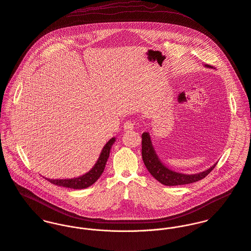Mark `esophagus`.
<instances>
[{
  "label": "esophagus",
  "mask_w": 251,
  "mask_h": 251,
  "mask_svg": "<svg viewBox=\"0 0 251 251\" xmlns=\"http://www.w3.org/2000/svg\"><path fill=\"white\" fill-rule=\"evenodd\" d=\"M124 130L126 131V132H128V131H132L133 129H134V123L132 122V121H126L125 123H124Z\"/></svg>",
  "instance_id": "34e87169"
}]
</instances>
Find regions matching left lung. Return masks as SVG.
Instances as JSON below:
<instances>
[{
    "instance_id": "left-lung-1",
    "label": "left lung",
    "mask_w": 251,
    "mask_h": 251,
    "mask_svg": "<svg viewBox=\"0 0 251 251\" xmlns=\"http://www.w3.org/2000/svg\"><path fill=\"white\" fill-rule=\"evenodd\" d=\"M205 66L209 67L208 65H205ZM142 139H143L142 140V156L147 169L149 170V172L155 179H157L159 182L167 186L183 185V184H189V183L199 181L203 177H205L214 169V167L217 164L215 163L206 171L199 174H195V175H184V174L176 173L168 169L163 163H161V161L159 160L156 152L153 149L151 136L148 132H145L142 135Z\"/></svg>"
}]
</instances>
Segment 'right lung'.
I'll return each mask as SVG.
<instances>
[{
	"label": "right lung",
	"instance_id": "obj_1",
	"mask_svg": "<svg viewBox=\"0 0 251 251\" xmlns=\"http://www.w3.org/2000/svg\"><path fill=\"white\" fill-rule=\"evenodd\" d=\"M115 142V139H110L106 145L103 147L102 151L100 152V157L95 164V166L85 175L76 177V178H69V179H48L52 184L63 186L67 188H73V189H83L91 186L93 183H95L98 178L100 177V175L102 174L106 161L109 156L110 149Z\"/></svg>",
	"mask_w": 251,
	"mask_h": 251
}]
</instances>
